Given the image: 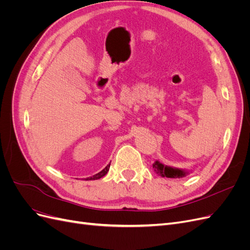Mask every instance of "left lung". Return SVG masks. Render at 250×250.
Returning a JSON list of instances; mask_svg holds the SVG:
<instances>
[{"instance_id":"obj_1","label":"left lung","mask_w":250,"mask_h":250,"mask_svg":"<svg viewBox=\"0 0 250 250\" xmlns=\"http://www.w3.org/2000/svg\"><path fill=\"white\" fill-rule=\"evenodd\" d=\"M153 169L158 174V175H161L162 177L181 178V177H185L188 174V172H186L184 170L172 168V167H169V166H165L158 161H156L153 164Z\"/></svg>"}]
</instances>
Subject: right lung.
<instances>
[{
  "label": "right lung",
  "instance_id": "obj_1",
  "mask_svg": "<svg viewBox=\"0 0 250 250\" xmlns=\"http://www.w3.org/2000/svg\"><path fill=\"white\" fill-rule=\"evenodd\" d=\"M109 167H110V164H109V165H107L106 167H105L101 172L97 173L96 175H93L92 177H88V178H86L85 180H95V179H99V178L103 177L104 175H106V174H107V172H108V170H109Z\"/></svg>",
  "mask_w": 250,
  "mask_h": 250
}]
</instances>
